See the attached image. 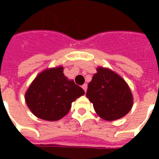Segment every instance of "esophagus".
Listing matches in <instances>:
<instances>
[{"instance_id":"obj_1","label":"esophagus","mask_w":159,"mask_h":159,"mask_svg":"<svg viewBox=\"0 0 159 159\" xmlns=\"http://www.w3.org/2000/svg\"><path fill=\"white\" fill-rule=\"evenodd\" d=\"M82 88H83V90H84V91L86 92V91H87V89H88V85H87V83H84V84H83V86H82Z\"/></svg>"}]
</instances>
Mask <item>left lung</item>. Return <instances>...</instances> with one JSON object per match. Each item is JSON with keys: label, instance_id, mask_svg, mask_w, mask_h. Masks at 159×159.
Wrapping results in <instances>:
<instances>
[{"label": "left lung", "instance_id": "left-lung-1", "mask_svg": "<svg viewBox=\"0 0 159 159\" xmlns=\"http://www.w3.org/2000/svg\"><path fill=\"white\" fill-rule=\"evenodd\" d=\"M87 98L96 113L107 121L125 116L133 106V97L125 81L110 70L98 68L89 83Z\"/></svg>", "mask_w": 159, "mask_h": 159}]
</instances>
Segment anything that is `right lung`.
Instances as JSON below:
<instances>
[{
  "label": "right lung",
  "mask_w": 159,
  "mask_h": 159,
  "mask_svg": "<svg viewBox=\"0 0 159 159\" xmlns=\"http://www.w3.org/2000/svg\"><path fill=\"white\" fill-rule=\"evenodd\" d=\"M84 90L63 73V67L42 71L25 93V101L32 113L41 119L56 121L69 112L73 101Z\"/></svg>",
  "instance_id": "1"
}]
</instances>
